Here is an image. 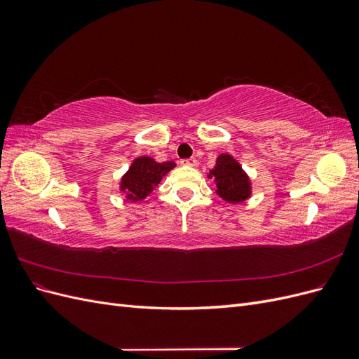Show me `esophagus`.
I'll use <instances>...</instances> for the list:
<instances>
[{
  "instance_id": "1",
  "label": "esophagus",
  "mask_w": 359,
  "mask_h": 359,
  "mask_svg": "<svg viewBox=\"0 0 359 359\" xmlns=\"http://www.w3.org/2000/svg\"><path fill=\"white\" fill-rule=\"evenodd\" d=\"M181 165H184V166H196L198 165V160L194 158V157H190V158H184V160H181Z\"/></svg>"
}]
</instances>
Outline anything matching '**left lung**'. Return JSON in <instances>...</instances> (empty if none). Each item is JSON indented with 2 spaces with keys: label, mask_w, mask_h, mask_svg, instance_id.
I'll return each mask as SVG.
<instances>
[{
  "label": "left lung",
  "mask_w": 359,
  "mask_h": 359,
  "mask_svg": "<svg viewBox=\"0 0 359 359\" xmlns=\"http://www.w3.org/2000/svg\"><path fill=\"white\" fill-rule=\"evenodd\" d=\"M208 178L214 180L219 196L229 203H240L252 194V181L231 154L217 157L214 169L210 170Z\"/></svg>",
  "instance_id": "1"
}]
</instances>
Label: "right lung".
<instances>
[{
	"label": "right lung",
	"instance_id": "add662e5",
	"mask_svg": "<svg viewBox=\"0 0 359 359\" xmlns=\"http://www.w3.org/2000/svg\"><path fill=\"white\" fill-rule=\"evenodd\" d=\"M173 168H175L173 161L157 163L148 156L137 157L133 160L127 173H124L119 189L126 193V199L130 202L144 201Z\"/></svg>",
	"mask_w": 359,
	"mask_h": 359
}]
</instances>
